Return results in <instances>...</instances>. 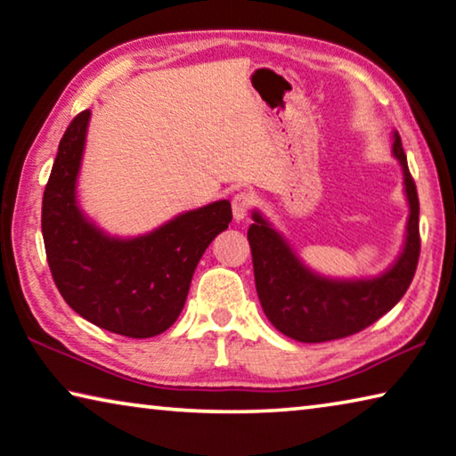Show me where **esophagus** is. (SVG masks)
<instances>
[{
  "mask_svg": "<svg viewBox=\"0 0 456 456\" xmlns=\"http://www.w3.org/2000/svg\"><path fill=\"white\" fill-rule=\"evenodd\" d=\"M231 208H233V219L243 221L251 208V197L248 192H237L231 200Z\"/></svg>",
  "mask_w": 456,
  "mask_h": 456,
  "instance_id": "obj_1",
  "label": "esophagus"
}]
</instances>
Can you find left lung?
Wrapping results in <instances>:
<instances>
[{
  "label": "left lung",
  "instance_id": "8db88e82",
  "mask_svg": "<svg viewBox=\"0 0 456 456\" xmlns=\"http://www.w3.org/2000/svg\"><path fill=\"white\" fill-rule=\"evenodd\" d=\"M392 154L403 175L408 221L400 256L378 276H322L302 262L286 237L257 208L251 211L254 223L248 240L254 256L256 290L267 321L281 335L300 343H324L355 335L392 310L406 294L420 256V205L397 132Z\"/></svg>",
  "mask_w": 456,
  "mask_h": 456
}]
</instances>
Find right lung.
<instances>
[{
	"instance_id": "right-lung-1",
	"label": "right lung",
	"mask_w": 456,
	"mask_h": 456,
	"mask_svg": "<svg viewBox=\"0 0 456 456\" xmlns=\"http://www.w3.org/2000/svg\"><path fill=\"white\" fill-rule=\"evenodd\" d=\"M89 119L85 110L70 121L42 199L50 272L83 319L124 337H156L183 313L202 254L233 219L231 202L184 211L143 235H110L77 200Z\"/></svg>"
}]
</instances>
